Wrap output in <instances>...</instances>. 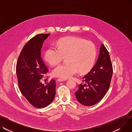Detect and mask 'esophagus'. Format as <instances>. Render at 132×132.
Masks as SVG:
<instances>
[{
  "mask_svg": "<svg viewBox=\"0 0 132 132\" xmlns=\"http://www.w3.org/2000/svg\"><path fill=\"white\" fill-rule=\"evenodd\" d=\"M66 79H61V78H59L58 79V81H66Z\"/></svg>",
  "mask_w": 132,
  "mask_h": 132,
  "instance_id": "obj_1",
  "label": "esophagus"
}]
</instances>
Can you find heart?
Segmentation results:
<instances>
[{
    "instance_id": "obj_1",
    "label": "heart",
    "mask_w": 132,
    "mask_h": 132,
    "mask_svg": "<svg viewBox=\"0 0 132 132\" xmlns=\"http://www.w3.org/2000/svg\"><path fill=\"white\" fill-rule=\"evenodd\" d=\"M97 55L96 47L91 41L78 37L60 39L58 47L51 46L44 53L45 60L51 65L59 64L66 57L67 63L61 64L52 71L54 77L70 78L77 74L87 73L94 65Z\"/></svg>"
}]
</instances>
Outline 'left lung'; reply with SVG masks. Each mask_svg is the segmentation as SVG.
Here are the masks:
<instances>
[{"label": "left lung", "instance_id": "left-lung-1", "mask_svg": "<svg viewBox=\"0 0 132 132\" xmlns=\"http://www.w3.org/2000/svg\"><path fill=\"white\" fill-rule=\"evenodd\" d=\"M113 67L109 52L103 44L101 46L97 61L89 72L83 78L86 84L79 85L76 98L82 104L92 106L101 101L109 89Z\"/></svg>", "mask_w": 132, "mask_h": 132}]
</instances>
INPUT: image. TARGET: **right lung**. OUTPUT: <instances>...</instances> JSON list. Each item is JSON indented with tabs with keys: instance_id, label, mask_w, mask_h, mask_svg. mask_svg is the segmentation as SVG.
I'll list each match as a JSON object with an SVG mask.
<instances>
[{
	"instance_id": "add662e5",
	"label": "right lung",
	"mask_w": 132,
	"mask_h": 132,
	"mask_svg": "<svg viewBox=\"0 0 132 132\" xmlns=\"http://www.w3.org/2000/svg\"><path fill=\"white\" fill-rule=\"evenodd\" d=\"M50 34H40L31 38L23 46L19 56L16 72L19 88L30 104L37 108L47 106L55 95V80L45 85L41 79L48 69L41 57V48Z\"/></svg>"
}]
</instances>
